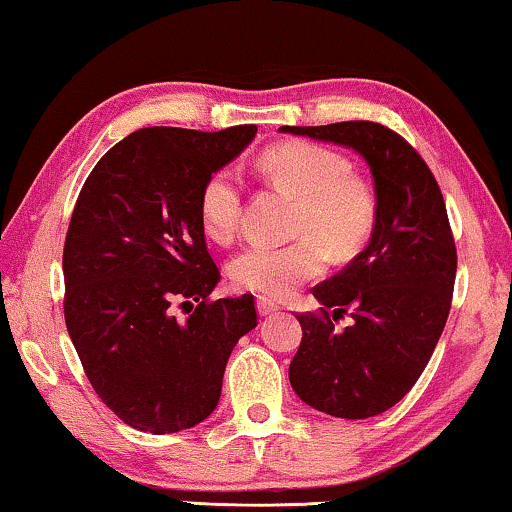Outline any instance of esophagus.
Instances as JSON below:
<instances>
[{
  "instance_id": "esophagus-1",
  "label": "esophagus",
  "mask_w": 512,
  "mask_h": 512,
  "mask_svg": "<svg viewBox=\"0 0 512 512\" xmlns=\"http://www.w3.org/2000/svg\"><path fill=\"white\" fill-rule=\"evenodd\" d=\"M256 307H258V314H261V317H268V314H272V312H277V310H279V305L275 303V300L263 298V296H258V298H256Z\"/></svg>"
}]
</instances>
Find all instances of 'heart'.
Segmentation results:
<instances>
[{
	"mask_svg": "<svg viewBox=\"0 0 512 512\" xmlns=\"http://www.w3.org/2000/svg\"><path fill=\"white\" fill-rule=\"evenodd\" d=\"M258 170L275 191L293 198L284 247H251L230 263V282L263 298H286L300 284L324 275L328 256L349 261L375 233L380 200L366 174L349 167L340 151L291 139L270 146ZM244 214L242 186L235 172L216 170L198 195V216L205 235L230 244L240 233Z\"/></svg>",
	"mask_w": 512,
	"mask_h": 512,
	"instance_id": "heart-1",
	"label": "heart"
}]
</instances>
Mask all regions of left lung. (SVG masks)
<instances>
[{"mask_svg": "<svg viewBox=\"0 0 512 512\" xmlns=\"http://www.w3.org/2000/svg\"><path fill=\"white\" fill-rule=\"evenodd\" d=\"M279 130L352 146L373 172L375 233L345 270L312 289L321 307L298 314L303 340L289 380L314 410L375 417L415 387L450 314L457 247L443 193L415 146L382 123ZM345 313L353 324L338 332Z\"/></svg>", "mask_w": 512, "mask_h": 512, "instance_id": "1", "label": "left lung"}]
</instances>
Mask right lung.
Segmentation results:
<instances>
[{
  "label": "right lung",
  "instance_id": "1",
  "mask_svg": "<svg viewBox=\"0 0 512 512\" xmlns=\"http://www.w3.org/2000/svg\"><path fill=\"white\" fill-rule=\"evenodd\" d=\"M256 125L142 128L104 153L69 219L65 324L95 394L132 429L177 433L212 415L254 296L212 300L198 195ZM189 307L179 320L173 305Z\"/></svg>",
  "mask_w": 512,
  "mask_h": 512
}]
</instances>
